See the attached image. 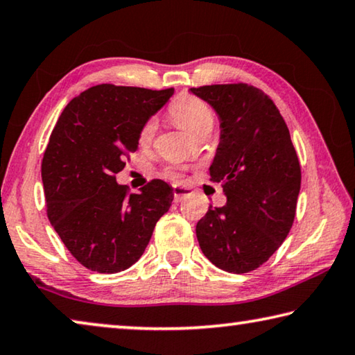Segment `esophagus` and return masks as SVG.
Masks as SVG:
<instances>
[{"instance_id": "esophagus-1", "label": "esophagus", "mask_w": 355, "mask_h": 355, "mask_svg": "<svg viewBox=\"0 0 355 355\" xmlns=\"http://www.w3.org/2000/svg\"><path fill=\"white\" fill-rule=\"evenodd\" d=\"M173 193H174V201L179 202V201H182L185 196H189L191 191L187 187H182V185H174Z\"/></svg>"}]
</instances>
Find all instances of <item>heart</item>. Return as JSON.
I'll use <instances>...</instances> for the list:
<instances>
[{
	"label": "heart",
	"instance_id": "b5f03b06",
	"mask_svg": "<svg viewBox=\"0 0 355 355\" xmlns=\"http://www.w3.org/2000/svg\"><path fill=\"white\" fill-rule=\"evenodd\" d=\"M170 114L174 123L179 127H182L184 130H187L191 135H196L201 129L214 124V113L209 108L205 101H201L200 97L182 94L179 96L176 101L173 102L170 107ZM155 132V123L153 119L148 121L143 125L141 132H139V141L149 143L154 137ZM170 176L178 178L179 174L176 171H170Z\"/></svg>",
	"mask_w": 355,
	"mask_h": 355
}]
</instances>
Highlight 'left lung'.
<instances>
[{
    "label": "left lung",
    "mask_w": 355,
    "mask_h": 355,
    "mask_svg": "<svg viewBox=\"0 0 355 355\" xmlns=\"http://www.w3.org/2000/svg\"><path fill=\"white\" fill-rule=\"evenodd\" d=\"M220 119V143L209 173L226 205L196 223L205 257L218 269L245 274L274 254L291 230L300 164L288 125L269 96L245 83L190 88Z\"/></svg>",
    "instance_id": "1"
}]
</instances>
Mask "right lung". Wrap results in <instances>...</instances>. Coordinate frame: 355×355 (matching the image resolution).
I'll return each instance as SVG.
<instances>
[{
    "label": "right lung",
    "instance_id": "1",
    "mask_svg": "<svg viewBox=\"0 0 355 355\" xmlns=\"http://www.w3.org/2000/svg\"><path fill=\"white\" fill-rule=\"evenodd\" d=\"M174 89L97 85L72 98L42 159L46 216L64 245L86 269L116 274L144 253L168 212L173 187L154 179L127 195L116 174L138 149L139 132Z\"/></svg>",
    "mask_w": 355,
    "mask_h": 355
}]
</instances>
